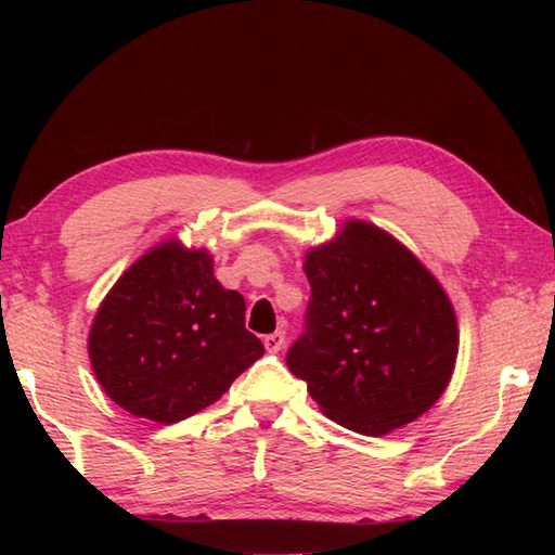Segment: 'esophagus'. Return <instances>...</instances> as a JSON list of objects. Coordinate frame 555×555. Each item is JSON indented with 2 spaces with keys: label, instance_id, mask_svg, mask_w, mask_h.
Segmentation results:
<instances>
[{
  "label": "esophagus",
  "instance_id": "esophagus-1",
  "mask_svg": "<svg viewBox=\"0 0 555 555\" xmlns=\"http://www.w3.org/2000/svg\"><path fill=\"white\" fill-rule=\"evenodd\" d=\"M286 344V334L284 332H274V334H267L264 336V348L269 352H279Z\"/></svg>",
  "mask_w": 555,
  "mask_h": 555
}]
</instances>
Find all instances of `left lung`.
I'll use <instances>...</instances> for the list:
<instances>
[{"label":"left lung","mask_w":555,"mask_h":555,"mask_svg":"<svg viewBox=\"0 0 555 555\" xmlns=\"http://www.w3.org/2000/svg\"><path fill=\"white\" fill-rule=\"evenodd\" d=\"M305 332L286 352L326 417L382 436L420 417L451 382L457 322L408 247L364 221L305 259Z\"/></svg>","instance_id":"obj_1"}]
</instances>
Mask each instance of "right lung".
Returning a JSON list of instances; mask_svg holds the SVG:
<instances>
[{"instance_id":"obj_1","label":"right lung","mask_w":555,"mask_h":555,"mask_svg":"<svg viewBox=\"0 0 555 555\" xmlns=\"http://www.w3.org/2000/svg\"><path fill=\"white\" fill-rule=\"evenodd\" d=\"M98 382L135 417L173 424L229 391L264 346L245 300L215 279L205 250L157 245L126 269L88 338Z\"/></svg>"}]
</instances>
